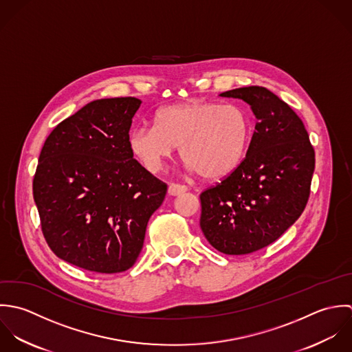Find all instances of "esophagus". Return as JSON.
Wrapping results in <instances>:
<instances>
[{
    "mask_svg": "<svg viewBox=\"0 0 352 352\" xmlns=\"http://www.w3.org/2000/svg\"><path fill=\"white\" fill-rule=\"evenodd\" d=\"M185 192H188V186H185V185H179V184H170L168 185V195L170 196H179Z\"/></svg>",
    "mask_w": 352,
    "mask_h": 352,
    "instance_id": "esophagus-1",
    "label": "esophagus"
}]
</instances>
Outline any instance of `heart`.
<instances>
[{"label":"heart","mask_w":352,"mask_h":352,"mask_svg":"<svg viewBox=\"0 0 352 352\" xmlns=\"http://www.w3.org/2000/svg\"><path fill=\"white\" fill-rule=\"evenodd\" d=\"M155 126L131 131L128 145L149 173H159L179 146L181 157L208 179L231 174L243 160L250 138L249 113L236 104L190 100L156 111Z\"/></svg>","instance_id":"obj_1"}]
</instances>
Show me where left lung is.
Wrapping results in <instances>:
<instances>
[{"mask_svg": "<svg viewBox=\"0 0 352 352\" xmlns=\"http://www.w3.org/2000/svg\"><path fill=\"white\" fill-rule=\"evenodd\" d=\"M246 102L256 120L246 157L200 195V227L224 254H248L275 242L305 210L314 149L302 120L279 96L252 85L220 94Z\"/></svg>", "mask_w": 352, "mask_h": 352, "instance_id": "left-lung-1", "label": "left lung"}]
</instances>
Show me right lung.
<instances>
[{"label": "right lung", "mask_w": 352, "mask_h": 352, "mask_svg": "<svg viewBox=\"0 0 352 352\" xmlns=\"http://www.w3.org/2000/svg\"><path fill=\"white\" fill-rule=\"evenodd\" d=\"M138 98L89 102L45 141L34 177L42 231L57 257L98 274L129 270L167 186L128 145Z\"/></svg>", "instance_id": "1"}]
</instances>
